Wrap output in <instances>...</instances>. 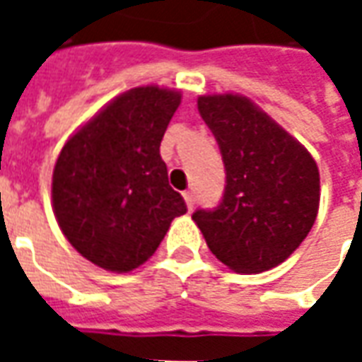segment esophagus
Returning <instances> with one entry per match:
<instances>
[{"mask_svg": "<svg viewBox=\"0 0 362 362\" xmlns=\"http://www.w3.org/2000/svg\"><path fill=\"white\" fill-rule=\"evenodd\" d=\"M182 196H184V202L188 205V209H192V207H194V194H192V192H184Z\"/></svg>", "mask_w": 362, "mask_h": 362, "instance_id": "34e87169", "label": "esophagus"}]
</instances>
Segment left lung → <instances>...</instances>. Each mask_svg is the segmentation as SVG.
Segmentation results:
<instances>
[{
    "mask_svg": "<svg viewBox=\"0 0 362 362\" xmlns=\"http://www.w3.org/2000/svg\"><path fill=\"white\" fill-rule=\"evenodd\" d=\"M197 108L219 143L227 186L215 209H197L192 219L213 256L233 272L279 266L318 215L316 160L246 96L202 95Z\"/></svg>",
    "mask_w": 362,
    "mask_h": 362,
    "instance_id": "obj_1",
    "label": "left lung"
}]
</instances>
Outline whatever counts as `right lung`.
<instances>
[{"label": "right lung", "instance_id": "add662e5", "mask_svg": "<svg viewBox=\"0 0 362 362\" xmlns=\"http://www.w3.org/2000/svg\"><path fill=\"white\" fill-rule=\"evenodd\" d=\"M180 90L157 85L118 95L59 151L52 207L83 258L106 272L145 264L186 204L168 184L160 141Z\"/></svg>", "mask_w": 362, "mask_h": 362}]
</instances>
